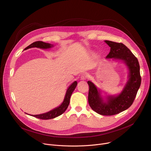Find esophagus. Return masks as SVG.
<instances>
[{"instance_id":"34e87169","label":"esophagus","mask_w":151,"mask_h":151,"mask_svg":"<svg viewBox=\"0 0 151 151\" xmlns=\"http://www.w3.org/2000/svg\"><path fill=\"white\" fill-rule=\"evenodd\" d=\"M88 76L87 74H82L81 76V80H85L87 78H88Z\"/></svg>"}]
</instances>
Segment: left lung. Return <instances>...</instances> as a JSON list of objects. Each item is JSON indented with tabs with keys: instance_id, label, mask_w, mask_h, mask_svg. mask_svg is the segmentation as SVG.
<instances>
[{
	"instance_id": "1",
	"label": "left lung",
	"mask_w": 151,
	"mask_h": 151,
	"mask_svg": "<svg viewBox=\"0 0 151 151\" xmlns=\"http://www.w3.org/2000/svg\"><path fill=\"white\" fill-rule=\"evenodd\" d=\"M111 47L106 58L123 61L129 70L128 80L121 93L117 96H107L104 100L100 91L91 81L89 85L88 103L91 109L102 115L111 116L127 109L133 104L141 84L140 66L137 58L125 45L110 40H105Z\"/></svg>"
}]
</instances>
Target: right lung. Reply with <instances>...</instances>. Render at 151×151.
I'll return each instance as SVG.
<instances>
[{"instance_id": "obj_1", "label": "right lung", "mask_w": 151, "mask_h": 151, "mask_svg": "<svg viewBox=\"0 0 151 151\" xmlns=\"http://www.w3.org/2000/svg\"><path fill=\"white\" fill-rule=\"evenodd\" d=\"M53 47V45H51L48 43H45L42 41H36L32 44L29 45L27 47H26L24 50H27L29 48H39L42 49H48L50 48H52ZM78 83L76 81H75L73 82L67 90L65 97H64V100L61 105H60L58 107H56V108L52 109V111H50V112H48L45 114H39V115H32V116L36 117L37 118L40 119H50L54 118L57 116H58L63 114L64 112L67 109L70 103V96L73 92L74 90L75 89Z\"/></svg>"}]
</instances>
